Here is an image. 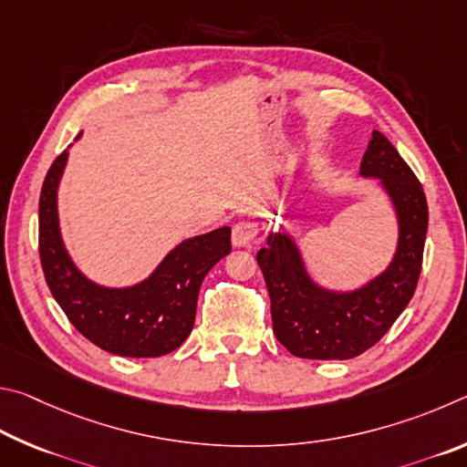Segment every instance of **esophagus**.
Returning a JSON list of instances; mask_svg holds the SVG:
<instances>
[{
  "mask_svg": "<svg viewBox=\"0 0 467 467\" xmlns=\"http://www.w3.org/2000/svg\"><path fill=\"white\" fill-rule=\"evenodd\" d=\"M232 242L235 248H252L258 242V229L250 221H238L234 225Z\"/></svg>",
  "mask_w": 467,
  "mask_h": 467,
  "instance_id": "obj_1",
  "label": "esophagus"
}]
</instances>
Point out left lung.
Returning <instances> with one entry per match:
<instances>
[{
	"mask_svg": "<svg viewBox=\"0 0 467 467\" xmlns=\"http://www.w3.org/2000/svg\"><path fill=\"white\" fill-rule=\"evenodd\" d=\"M358 176L378 180L396 217V250L381 273L355 289L326 287L309 273L287 229L268 234L256 256L271 296L275 337L299 358L345 361L365 353L410 304L419 283L429 227L420 182L379 130H373Z\"/></svg>",
	"mask_w": 467,
	"mask_h": 467,
	"instance_id": "left-lung-1",
	"label": "left lung"
}]
</instances>
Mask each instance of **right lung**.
<instances>
[{
  "mask_svg": "<svg viewBox=\"0 0 467 467\" xmlns=\"http://www.w3.org/2000/svg\"><path fill=\"white\" fill-rule=\"evenodd\" d=\"M67 160L65 150L53 161L38 202L40 263L48 289L78 332L106 353L137 358L171 353L192 332L202 279L232 252V229L223 225L182 240L133 285L96 283L79 271L63 242L59 184Z\"/></svg>",
  "mask_w": 467,
  "mask_h": 467,
  "instance_id": "obj_1",
  "label": "right lung"
}]
</instances>
